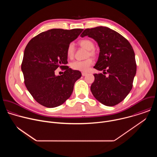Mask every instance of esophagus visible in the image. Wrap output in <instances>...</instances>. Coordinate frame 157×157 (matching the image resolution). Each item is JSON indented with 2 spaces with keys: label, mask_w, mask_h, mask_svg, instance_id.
I'll list each match as a JSON object with an SVG mask.
<instances>
[{
  "label": "esophagus",
  "mask_w": 157,
  "mask_h": 157,
  "mask_svg": "<svg viewBox=\"0 0 157 157\" xmlns=\"http://www.w3.org/2000/svg\"><path fill=\"white\" fill-rule=\"evenodd\" d=\"M81 74H82V76H86V75H87V73H84V72H82Z\"/></svg>",
  "instance_id": "obj_1"
}]
</instances>
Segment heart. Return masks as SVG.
<instances>
[{
	"mask_svg": "<svg viewBox=\"0 0 157 157\" xmlns=\"http://www.w3.org/2000/svg\"><path fill=\"white\" fill-rule=\"evenodd\" d=\"M79 45L88 50V53L87 56H95L96 51L94 50V42L89 39H82L79 41ZM75 52V45L73 43L69 44V45L66 49V55L69 59H72L74 57ZM93 61L91 58H87L82 61H74L70 63L71 68L74 70L80 71H86L88 70L89 68L93 64Z\"/></svg>",
	"mask_w": 157,
	"mask_h": 157,
	"instance_id": "1",
	"label": "heart"
}]
</instances>
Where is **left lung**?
I'll return each instance as SVG.
<instances>
[{
  "instance_id": "left-lung-1",
  "label": "left lung",
  "mask_w": 157,
  "mask_h": 157,
  "mask_svg": "<svg viewBox=\"0 0 157 157\" xmlns=\"http://www.w3.org/2000/svg\"><path fill=\"white\" fill-rule=\"evenodd\" d=\"M85 36L95 40L100 48L94 68L108 74L107 77L94 74L91 91L102 104L116 105L126 98L133 86L137 64L132 47L122 35L105 27L87 29L81 35Z\"/></svg>"
}]
</instances>
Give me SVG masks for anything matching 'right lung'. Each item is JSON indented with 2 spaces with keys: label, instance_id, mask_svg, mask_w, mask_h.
Instances as JSON below:
<instances>
[{
  "label": "right lung",
  "instance_id": "obj_1",
  "mask_svg": "<svg viewBox=\"0 0 157 157\" xmlns=\"http://www.w3.org/2000/svg\"><path fill=\"white\" fill-rule=\"evenodd\" d=\"M83 29H51L33 37L25 49L21 68L29 93L40 104L49 108L63 104L71 95L79 71L68 66L66 49ZM60 67L63 75L56 76Z\"/></svg>",
  "mask_w": 157,
  "mask_h": 157
}]
</instances>
